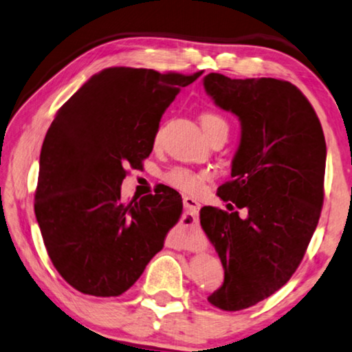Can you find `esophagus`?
<instances>
[{"label":"esophagus","instance_id":"obj_1","mask_svg":"<svg viewBox=\"0 0 352 352\" xmlns=\"http://www.w3.org/2000/svg\"><path fill=\"white\" fill-rule=\"evenodd\" d=\"M184 207L187 208V213L192 217V221H190L188 224H181L179 227V236L182 238V243L179 248L195 249L198 248L199 244V235H198V227H196V221H198L201 204L195 198L186 196V198H184Z\"/></svg>","mask_w":352,"mask_h":352}]
</instances>
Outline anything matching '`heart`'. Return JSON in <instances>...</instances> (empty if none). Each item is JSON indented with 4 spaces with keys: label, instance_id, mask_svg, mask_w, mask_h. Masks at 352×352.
I'll list each match as a JSON object with an SVG mask.
<instances>
[{
    "label": "heart",
    "instance_id": "heart-1",
    "mask_svg": "<svg viewBox=\"0 0 352 352\" xmlns=\"http://www.w3.org/2000/svg\"><path fill=\"white\" fill-rule=\"evenodd\" d=\"M201 125L204 129L206 135H210L214 133H229V123L223 116L217 113H204L201 116ZM210 171L208 170H193L187 168V166H173L164 175V181L168 186L179 188L186 193H196L199 192L202 184H204L208 177H210Z\"/></svg>",
    "mask_w": 352,
    "mask_h": 352
}]
</instances>
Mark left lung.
Returning a JSON list of instances; mask_svg holds the SVG:
<instances>
[{"instance_id": "left-lung-1", "label": "left lung", "mask_w": 352, "mask_h": 352, "mask_svg": "<svg viewBox=\"0 0 352 352\" xmlns=\"http://www.w3.org/2000/svg\"><path fill=\"white\" fill-rule=\"evenodd\" d=\"M204 88L241 122L232 177L218 196L245 217L201 208V226L224 267L223 286L208 301L241 311L285 286L303 260L322 213L326 142L312 104L285 80L212 72Z\"/></svg>"}]
</instances>
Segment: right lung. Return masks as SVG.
Listing matches in <instances>:
<instances>
[{
    "mask_svg": "<svg viewBox=\"0 0 352 352\" xmlns=\"http://www.w3.org/2000/svg\"><path fill=\"white\" fill-rule=\"evenodd\" d=\"M201 74L108 67L55 114L34 207L54 267L78 292L128 291L179 221L182 199L171 188L126 204L120 186L128 166L139 168L150 156L165 109Z\"/></svg>",
    "mask_w": 352,
    "mask_h": 352,
    "instance_id": "1",
    "label": "right lung"
}]
</instances>
